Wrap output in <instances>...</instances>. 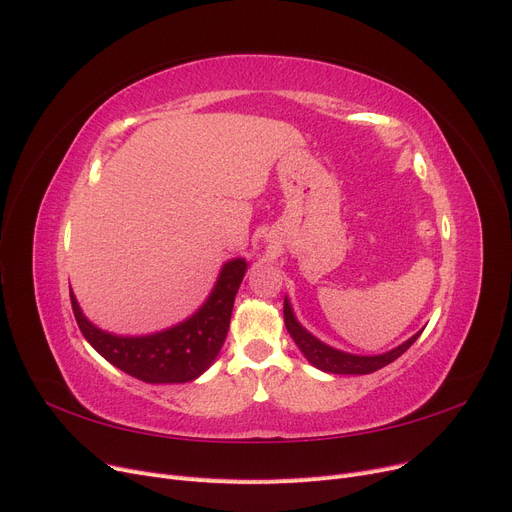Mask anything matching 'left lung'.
<instances>
[{"mask_svg":"<svg viewBox=\"0 0 512 512\" xmlns=\"http://www.w3.org/2000/svg\"><path fill=\"white\" fill-rule=\"evenodd\" d=\"M284 324H286L288 335L293 337V341L305 355V360L311 366H316L318 370L330 372V374H370V372L381 370L383 366L397 360L399 355H402L420 337V332H422V330H418L416 335H412L408 341H404L402 345H397L385 353H376V355L347 353V351H341V349H335V347L322 343L318 337L311 335L307 328H303L299 324V320L295 318L291 301H288L286 297H284Z\"/></svg>","mask_w":512,"mask_h":512,"instance_id":"left-lung-1","label":"left lung"}]
</instances>
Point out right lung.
Instances as JSON below:
<instances>
[{
	"instance_id": "add662e5",
	"label": "right lung",
	"mask_w": 512,
	"mask_h": 512,
	"mask_svg": "<svg viewBox=\"0 0 512 512\" xmlns=\"http://www.w3.org/2000/svg\"><path fill=\"white\" fill-rule=\"evenodd\" d=\"M249 263L236 257L221 265L207 301L184 322L142 337H123L102 330L85 318L71 291L75 320L104 360L144 383H190L198 379L224 347L238 286Z\"/></svg>"
}]
</instances>
